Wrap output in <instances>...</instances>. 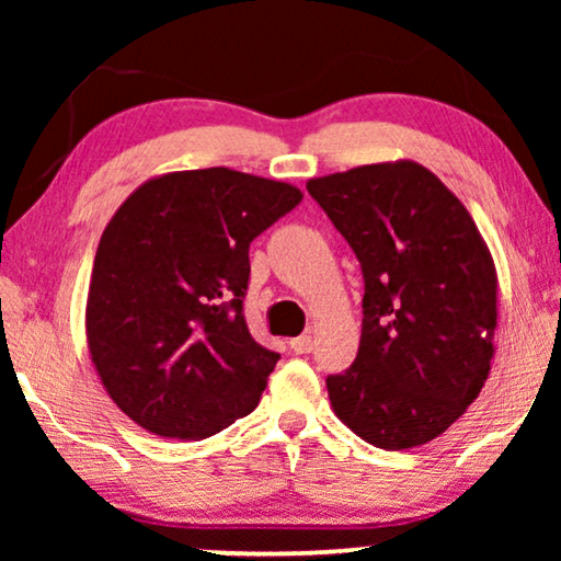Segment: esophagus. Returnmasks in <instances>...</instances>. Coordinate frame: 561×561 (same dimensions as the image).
I'll return each instance as SVG.
<instances>
[{
    "label": "esophagus",
    "mask_w": 561,
    "mask_h": 561,
    "mask_svg": "<svg viewBox=\"0 0 561 561\" xmlns=\"http://www.w3.org/2000/svg\"><path fill=\"white\" fill-rule=\"evenodd\" d=\"M311 347H313L311 334H301L296 336V340H290V350H294L296 355H306V352H311Z\"/></svg>",
    "instance_id": "esophagus-1"
}]
</instances>
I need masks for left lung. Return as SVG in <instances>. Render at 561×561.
Here are the masks:
<instances>
[{"label":"left lung","mask_w":561,"mask_h":561,"mask_svg":"<svg viewBox=\"0 0 561 561\" xmlns=\"http://www.w3.org/2000/svg\"><path fill=\"white\" fill-rule=\"evenodd\" d=\"M363 265L355 363L329 375L342 424L398 451L447 432L480 396L495 355L497 273L465 204L413 160L306 183Z\"/></svg>","instance_id":"left-lung-1"}]
</instances>
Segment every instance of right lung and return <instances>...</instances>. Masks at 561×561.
<instances>
[{
	"instance_id": "obj_1",
	"label": "right lung",
	"mask_w": 561,
	"mask_h": 561,
	"mask_svg": "<svg viewBox=\"0 0 561 561\" xmlns=\"http://www.w3.org/2000/svg\"><path fill=\"white\" fill-rule=\"evenodd\" d=\"M301 198L290 183L202 168L156 175L114 211L91 267L87 342L135 424L198 442L255 409L280 355L244 321L248 252Z\"/></svg>"
}]
</instances>
